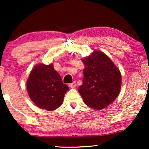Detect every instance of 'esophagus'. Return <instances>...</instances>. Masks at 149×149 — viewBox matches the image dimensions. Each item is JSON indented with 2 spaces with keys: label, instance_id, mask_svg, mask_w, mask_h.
<instances>
[{
  "label": "esophagus",
  "instance_id": "esophagus-1",
  "mask_svg": "<svg viewBox=\"0 0 149 149\" xmlns=\"http://www.w3.org/2000/svg\"><path fill=\"white\" fill-rule=\"evenodd\" d=\"M69 87H71V88H74V87H76V82L75 81H73L72 83H69Z\"/></svg>",
  "mask_w": 149,
  "mask_h": 149
}]
</instances>
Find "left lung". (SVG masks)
Segmentation results:
<instances>
[{"label": "left lung", "instance_id": "8db88e82", "mask_svg": "<svg viewBox=\"0 0 149 149\" xmlns=\"http://www.w3.org/2000/svg\"><path fill=\"white\" fill-rule=\"evenodd\" d=\"M81 60L85 67L79 92L87 106L97 111L105 109L120 92L121 72L111 59L99 51H93Z\"/></svg>", "mask_w": 149, "mask_h": 149}]
</instances>
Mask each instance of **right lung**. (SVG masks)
<instances>
[{
  "instance_id": "add662e5",
  "label": "right lung",
  "mask_w": 149,
  "mask_h": 149,
  "mask_svg": "<svg viewBox=\"0 0 149 149\" xmlns=\"http://www.w3.org/2000/svg\"><path fill=\"white\" fill-rule=\"evenodd\" d=\"M30 98L38 108L52 111L60 107L69 88L62 82L53 64H39L32 69L27 80Z\"/></svg>"
}]
</instances>
